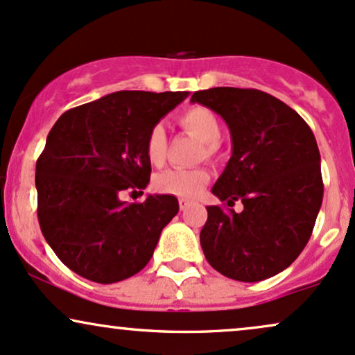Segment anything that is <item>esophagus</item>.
<instances>
[{
    "label": "esophagus",
    "mask_w": 355,
    "mask_h": 355,
    "mask_svg": "<svg viewBox=\"0 0 355 355\" xmlns=\"http://www.w3.org/2000/svg\"><path fill=\"white\" fill-rule=\"evenodd\" d=\"M189 206L191 201H187V199H179V207H181V211H186Z\"/></svg>",
    "instance_id": "34e87169"
}]
</instances>
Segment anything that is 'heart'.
<instances>
[{
    "label": "heart",
    "instance_id": "obj_1",
    "mask_svg": "<svg viewBox=\"0 0 355 355\" xmlns=\"http://www.w3.org/2000/svg\"><path fill=\"white\" fill-rule=\"evenodd\" d=\"M179 126L189 136L201 141L199 156L206 159H218L220 156V123L218 116L206 106H191L179 114ZM144 151L153 166H161L166 159V132L161 126H154L146 137ZM211 174L206 168L168 169L154 178V187L162 194L182 199L198 198L209 184Z\"/></svg>",
    "mask_w": 355,
    "mask_h": 355
}]
</instances>
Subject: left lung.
<instances>
[{
	"mask_svg": "<svg viewBox=\"0 0 355 355\" xmlns=\"http://www.w3.org/2000/svg\"><path fill=\"white\" fill-rule=\"evenodd\" d=\"M226 121L232 156L207 206L201 248L223 276L257 282L289 268L309 243L324 196L320 154L293 107L259 89L211 87L191 98ZM243 202L241 213L232 209Z\"/></svg>",
	"mask_w": 355,
	"mask_h": 355,
	"instance_id": "8db88e82",
	"label": "left lung"
}]
</instances>
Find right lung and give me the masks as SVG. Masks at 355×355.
Wrapping results in <instances>:
<instances>
[{"label":"right lung","instance_id":"1","mask_svg":"<svg viewBox=\"0 0 355 355\" xmlns=\"http://www.w3.org/2000/svg\"><path fill=\"white\" fill-rule=\"evenodd\" d=\"M187 91H118L60 116L36 161L37 220L46 243L81 277L112 284L148 264L178 214L174 196L121 201L151 176L146 137Z\"/></svg>","mask_w":355,"mask_h":355}]
</instances>
